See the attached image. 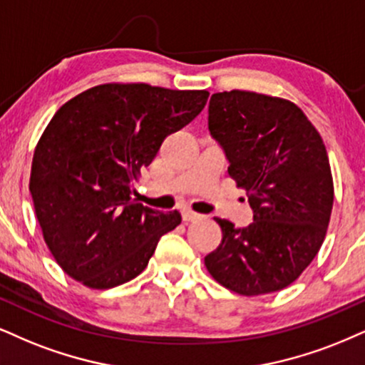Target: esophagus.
Segmentation results:
<instances>
[{
    "instance_id": "1",
    "label": "esophagus",
    "mask_w": 365,
    "mask_h": 365,
    "mask_svg": "<svg viewBox=\"0 0 365 365\" xmlns=\"http://www.w3.org/2000/svg\"><path fill=\"white\" fill-rule=\"evenodd\" d=\"M200 217H201V215L196 213V211H192V210H184L182 211L184 222H195V220H197Z\"/></svg>"
}]
</instances>
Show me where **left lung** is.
Instances as JSON below:
<instances>
[{"mask_svg": "<svg viewBox=\"0 0 365 365\" xmlns=\"http://www.w3.org/2000/svg\"><path fill=\"white\" fill-rule=\"evenodd\" d=\"M210 133L223 147L237 187L254 210L249 227L215 218L222 244L205 257L211 277L242 296L281 291L325 240L334 179L318 130L294 103L252 91L215 93Z\"/></svg>", "mask_w": 365, "mask_h": 365, "instance_id": "8db88e82", "label": "left lung"}]
</instances>
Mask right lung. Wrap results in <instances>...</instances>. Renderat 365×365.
Here are the masks:
<instances>
[{"instance_id":"1","label":"right lung","mask_w":365,"mask_h":365,"mask_svg":"<svg viewBox=\"0 0 365 365\" xmlns=\"http://www.w3.org/2000/svg\"><path fill=\"white\" fill-rule=\"evenodd\" d=\"M208 96L205 89L108 83L58 108L35 147L29 187L45 244L67 276L110 289L147 267L181 213L138 203L133 181Z\"/></svg>"}]
</instances>
